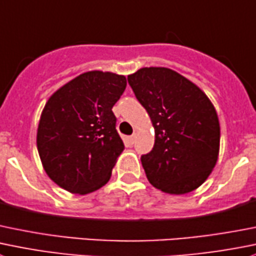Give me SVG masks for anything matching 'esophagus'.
Here are the masks:
<instances>
[{
    "mask_svg": "<svg viewBox=\"0 0 256 256\" xmlns=\"http://www.w3.org/2000/svg\"><path fill=\"white\" fill-rule=\"evenodd\" d=\"M136 138H138V135H136V134H132V135H131L130 138H128V141H130L131 145H134V144H135Z\"/></svg>",
    "mask_w": 256,
    "mask_h": 256,
    "instance_id": "1",
    "label": "esophagus"
}]
</instances>
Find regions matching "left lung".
I'll return each instance as SVG.
<instances>
[{"label":"left lung","instance_id":"left-lung-1","mask_svg":"<svg viewBox=\"0 0 256 256\" xmlns=\"http://www.w3.org/2000/svg\"><path fill=\"white\" fill-rule=\"evenodd\" d=\"M128 81L155 128L152 150L141 156L148 180L172 195L198 188L219 155L220 125L212 101L166 68H140Z\"/></svg>","mask_w":256,"mask_h":256}]
</instances>
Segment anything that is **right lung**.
I'll use <instances>...</instances> for the list:
<instances>
[{"label":"right lung","instance_id":"1","mask_svg":"<svg viewBox=\"0 0 256 256\" xmlns=\"http://www.w3.org/2000/svg\"><path fill=\"white\" fill-rule=\"evenodd\" d=\"M125 88V76L88 71L48 98L37 128V150L60 188L85 195L110 180L125 148L112 112Z\"/></svg>","mask_w":256,"mask_h":256}]
</instances>
